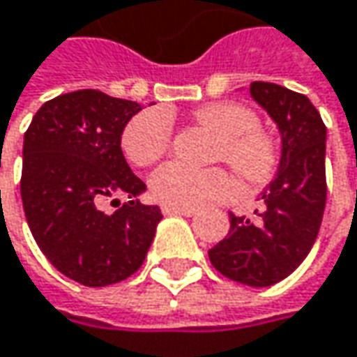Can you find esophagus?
Returning a JSON list of instances; mask_svg holds the SVG:
<instances>
[{"label": "esophagus", "mask_w": 357, "mask_h": 357, "mask_svg": "<svg viewBox=\"0 0 357 357\" xmlns=\"http://www.w3.org/2000/svg\"><path fill=\"white\" fill-rule=\"evenodd\" d=\"M163 210V214L165 216H194L196 214V210H181V208H172V206H163L161 208Z\"/></svg>", "instance_id": "1"}]
</instances>
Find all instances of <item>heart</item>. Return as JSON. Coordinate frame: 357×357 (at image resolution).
<instances>
[{"label":"heart","mask_w":357,"mask_h":357,"mask_svg":"<svg viewBox=\"0 0 357 357\" xmlns=\"http://www.w3.org/2000/svg\"><path fill=\"white\" fill-rule=\"evenodd\" d=\"M199 123L214 129L222 139L220 158L234 165L246 178H262L275 167V143L257 129L259 119L252 111L232 102H216L199 109ZM169 121L158 109L135 115L125 127L121 147L125 158L139 167L155 163L169 147ZM151 192L158 202L196 210L214 199L234 194V181L224 169H196L172 161L161 165L151 176Z\"/></svg>","instance_id":"heart-1"}]
</instances>
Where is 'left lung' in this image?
<instances>
[{
    "label": "left lung",
    "mask_w": 357,
    "mask_h": 357,
    "mask_svg": "<svg viewBox=\"0 0 357 357\" xmlns=\"http://www.w3.org/2000/svg\"><path fill=\"white\" fill-rule=\"evenodd\" d=\"M250 96L275 121L281 159L275 179L259 196L257 218L230 214L226 238L208 250L224 277L271 287L289 277L309 255L325 210V141L319 111L305 95L273 82H252Z\"/></svg>",
    "instance_id": "8db88e82"
}]
</instances>
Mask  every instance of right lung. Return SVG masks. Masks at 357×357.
<instances>
[{"instance_id":"add662e5","label":"right lung","mask_w":357,"mask_h":357,"mask_svg":"<svg viewBox=\"0 0 357 357\" xmlns=\"http://www.w3.org/2000/svg\"><path fill=\"white\" fill-rule=\"evenodd\" d=\"M139 111V102L84 89L44 102L24 135L20 185L32 236L62 275L84 287L131 277L163 218L159 206L137 199L147 188L121 149ZM119 193L130 202L102 213L104 199Z\"/></svg>"}]
</instances>
